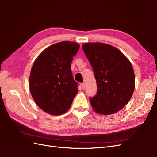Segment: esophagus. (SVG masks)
<instances>
[{"label":"esophagus","mask_w":157,"mask_h":157,"mask_svg":"<svg viewBox=\"0 0 157 157\" xmlns=\"http://www.w3.org/2000/svg\"><path fill=\"white\" fill-rule=\"evenodd\" d=\"M81 86L82 88H83V90L85 88V83H81Z\"/></svg>","instance_id":"34e87169"}]
</instances>
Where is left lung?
I'll return each instance as SVG.
<instances>
[{
    "label": "left lung",
    "instance_id": "left-lung-1",
    "mask_svg": "<svg viewBox=\"0 0 157 157\" xmlns=\"http://www.w3.org/2000/svg\"><path fill=\"white\" fill-rule=\"evenodd\" d=\"M97 82L96 95L90 98L94 110L109 115L121 110L134 93L135 75L130 62L119 49L108 44L82 45Z\"/></svg>",
    "mask_w": 157,
    "mask_h": 157
}]
</instances>
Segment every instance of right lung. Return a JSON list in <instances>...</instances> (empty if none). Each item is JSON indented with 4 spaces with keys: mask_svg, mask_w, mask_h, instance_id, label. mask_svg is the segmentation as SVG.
Here are the masks:
<instances>
[{
    "mask_svg": "<svg viewBox=\"0 0 157 157\" xmlns=\"http://www.w3.org/2000/svg\"><path fill=\"white\" fill-rule=\"evenodd\" d=\"M79 44L62 41L49 46L36 59L30 72V91L39 108L52 115L67 111L78 88L71 69Z\"/></svg>",
    "mask_w": 157,
    "mask_h": 157,
    "instance_id": "obj_1",
    "label": "right lung"
}]
</instances>
